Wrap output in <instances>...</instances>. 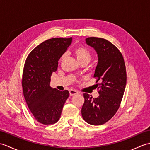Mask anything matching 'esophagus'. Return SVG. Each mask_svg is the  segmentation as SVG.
<instances>
[{
  "label": "esophagus",
  "instance_id": "1",
  "mask_svg": "<svg viewBox=\"0 0 150 150\" xmlns=\"http://www.w3.org/2000/svg\"><path fill=\"white\" fill-rule=\"evenodd\" d=\"M77 94H79V92L77 90H72V89L69 90V95H71V96H73V95H76Z\"/></svg>",
  "mask_w": 150,
  "mask_h": 150
}]
</instances>
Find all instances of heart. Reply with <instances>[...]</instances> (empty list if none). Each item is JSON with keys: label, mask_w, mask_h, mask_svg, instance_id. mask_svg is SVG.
<instances>
[{"label": "heart", "mask_w": 150, "mask_h": 150, "mask_svg": "<svg viewBox=\"0 0 150 150\" xmlns=\"http://www.w3.org/2000/svg\"><path fill=\"white\" fill-rule=\"evenodd\" d=\"M73 54L79 62L85 61V60L89 62L91 59V54L90 52L83 46L76 47L73 50Z\"/></svg>", "instance_id": "obj_1"}]
</instances>
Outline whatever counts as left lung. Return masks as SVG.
<instances>
[{"mask_svg":"<svg viewBox=\"0 0 150 150\" xmlns=\"http://www.w3.org/2000/svg\"><path fill=\"white\" fill-rule=\"evenodd\" d=\"M86 43L93 47L98 56L94 77L99 95L93 98L84 93L82 117L91 125H102L116 113L122 100L126 84V71L122 53L109 41L98 37H88Z\"/></svg>","mask_w":150,"mask_h":150,"instance_id":"8db88e82","label":"left lung"}]
</instances>
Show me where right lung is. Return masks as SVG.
<instances>
[{"instance_id":"1","label":"right lung","mask_w":150,"mask_h":150,"mask_svg":"<svg viewBox=\"0 0 150 150\" xmlns=\"http://www.w3.org/2000/svg\"><path fill=\"white\" fill-rule=\"evenodd\" d=\"M72 42L68 39L53 38L34 48L25 62L22 86L28 106L41 124L56 123L69 93L50 86L51 76L57 71L58 61Z\"/></svg>"}]
</instances>
